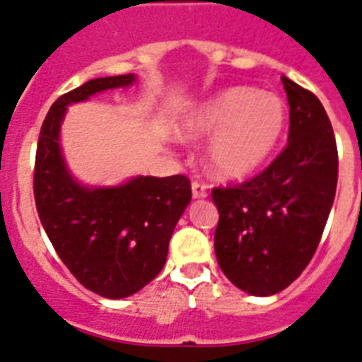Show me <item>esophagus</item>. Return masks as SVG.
I'll return each mask as SVG.
<instances>
[{"mask_svg": "<svg viewBox=\"0 0 362 362\" xmlns=\"http://www.w3.org/2000/svg\"><path fill=\"white\" fill-rule=\"evenodd\" d=\"M191 193H193V199H206L208 197V189L200 182H193L191 184Z\"/></svg>", "mask_w": 362, "mask_h": 362, "instance_id": "34e87169", "label": "esophagus"}]
</instances>
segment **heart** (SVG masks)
<instances>
[{"label": "heart", "instance_id": "heart-1", "mask_svg": "<svg viewBox=\"0 0 362 362\" xmlns=\"http://www.w3.org/2000/svg\"><path fill=\"white\" fill-rule=\"evenodd\" d=\"M287 105L276 93L228 88L182 119L184 138H209L206 162L223 180H245L265 167L281 144Z\"/></svg>", "mask_w": 362, "mask_h": 362}]
</instances>
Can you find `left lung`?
Wrapping results in <instances>:
<instances>
[{
  "mask_svg": "<svg viewBox=\"0 0 362 362\" xmlns=\"http://www.w3.org/2000/svg\"><path fill=\"white\" fill-rule=\"evenodd\" d=\"M289 101V144L265 171L215 187V256L230 281L270 296L302 274L320 243L335 200L339 154L318 97L281 77Z\"/></svg>",
  "mask_w": 362,
  "mask_h": 362,
  "instance_id": "1",
  "label": "left lung"
}]
</instances>
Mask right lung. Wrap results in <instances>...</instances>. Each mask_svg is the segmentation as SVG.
Returning a JSON list of instances; mask_svg holds the SVG:
<instances>
[{"mask_svg":"<svg viewBox=\"0 0 362 362\" xmlns=\"http://www.w3.org/2000/svg\"><path fill=\"white\" fill-rule=\"evenodd\" d=\"M134 83V73L99 77L64 93L45 115L36 147L35 200L42 226L69 272L110 300L138 293L160 274L176 223L191 200L184 175L84 186L69 173L60 147L68 106Z\"/></svg>","mask_w":362,"mask_h":362,"instance_id":"obj_1","label":"right lung"}]
</instances>
